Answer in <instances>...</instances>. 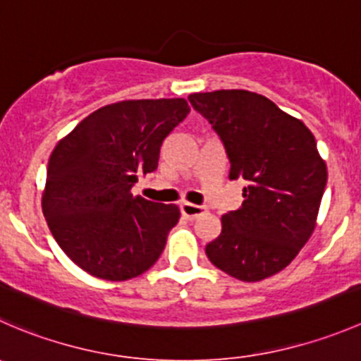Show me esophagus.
Masks as SVG:
<instances>
[{
    "label": "esophagus",
    "mask_w": 361,
    "mask_h": 361,
    "mask_svg": "<svg viewBox=\"0 0 361 361\" xmlns=\"http://www.w3.org/2000/svg\"><path fill=\"white\" fill-rule=\"evenodd\" d=\"M180 211H181V214H183L185 218H188V220H194V218H197L199 214L206 213V207L197 206V204L181 202L180 204Z\"/></svg>",
    "instance_id": "esophagus-1"
}]
</instances>
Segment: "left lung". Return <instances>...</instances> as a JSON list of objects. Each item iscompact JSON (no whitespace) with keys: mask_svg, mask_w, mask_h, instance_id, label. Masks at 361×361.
<instances>
[{"mask_svg":"<svg viewBox=\"0 0 361 361\" xmlns=\"http://www.w3.org/2000/svg\"><path fill=\"white\" fill-rule=\"evenodd\" d=\"M231 160V180H245L241 207L221 216L206 245L211 264L235 279L262 281L286 267L316 227L326 164L304 122L250 90L190 94Z\"/></svg>","mask_w":361,"mask_h":361,"instance_id":"left-lung-1","label":"left lung"}]
</instances>
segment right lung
Listing matches in <instances>:
<instances>
[{"instance_id":"1","label":"right lung","mask_w":361,"mask_h":361,"mask_svg":"<svg viewBox=\"0 0 361 361\" xmlns=\"http://www.w3.org/2000/svg\"><path fill=\"white\" fill-rule=\"evenodd\" d=\"M188 111L181 97L120 101L90 113L56 145L42 207L57 245L80 269L126 281L159 260L180 209L130 190L157 169L164 140Z\"/></svg>"}]
</instances>
